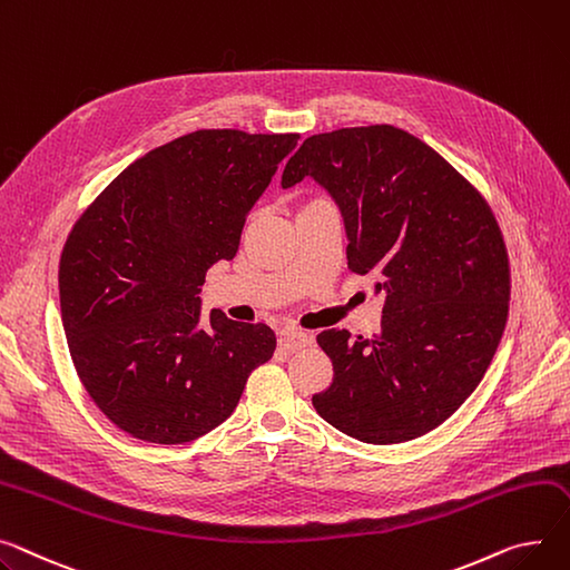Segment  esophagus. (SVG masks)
Segmentation results:
<instances>
[{
    "instance_id": "1",
    "label": "esophagus",
    "mask_w": 570,
    "mask_h": 570,
    "mask_svg": "<svg viewBox=\"0 0 570 570\" xmlns=\"http://www.w3.org/2000/svg\"><path fill=\"white\" fill-rule=\"evenodd\" d=\"M312 344V334L309 332H302L295 327H288L279 334V348L286 353H297L302 348H307Z\"/></svg>"
}]
</instances>
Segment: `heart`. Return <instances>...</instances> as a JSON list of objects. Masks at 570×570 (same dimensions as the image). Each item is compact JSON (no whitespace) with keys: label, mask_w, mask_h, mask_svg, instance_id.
Returning <instances> with one entry per match:
<instances>
[{"label":"heart","mask_w":570,"mask_h":570,"mask_svg":"<svg viewBox=\"0 0 570 570\" xmlns=\"http://www.w3.org/2000/svg\"><path fill=\"white\" fill-rule=\"evenodd\" d=\"M327 204H330V202L323 199V197H312V199H307V202H302L299 213H302V210H309V208H318V206H327Z\"/></svg>","instance_id":"heart-1"}]
</instances>
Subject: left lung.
Listing matches in <instances>:
<instances>
[{"label":"left lung","mask_w":570,"mask_h":570,"mask_svg":"<svg viewBox=\"0 0 570 570\" xmlns=\"http://www.w3.org/2000/svg\"><path fill=\"white\" fill-rule=\"evenodd\" d=\"M305 176L344 213L348 271L385 295L371 338L316 336L334 377L312 403L360 442L420 438L465 403L500 346L511 268L495 213L429 144L385 124L305 139L282 185Z\"/></svg>","instance_id":"1"}]
</instances>
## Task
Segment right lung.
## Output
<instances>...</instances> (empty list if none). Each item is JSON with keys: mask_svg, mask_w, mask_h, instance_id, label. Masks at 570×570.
I'll return each instance as SVG.
<instances>
[{"mask_svg": "<svg viewBox=\"0 0 570 570\" xmlns=\"http://www.w3.org/2000/svg\"><path fill=\"white\" fill-rule=\"evenodd\" d=\"M299 135L197 130L126 167L75 219L59 258L75 371L124 433L193 442L234 412L277 346L265 323L219 309L199 323L213 263L234 258L245 215Z\"/></svg>", "mask_w": 570, "mask_h": 570, "instance_id": "right-lung-1", "label": "right lung"}]
</instances>
